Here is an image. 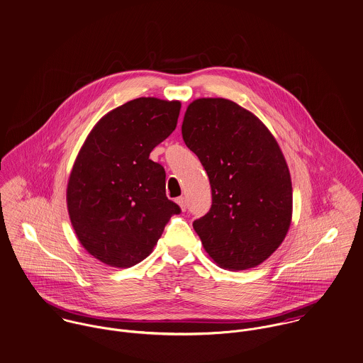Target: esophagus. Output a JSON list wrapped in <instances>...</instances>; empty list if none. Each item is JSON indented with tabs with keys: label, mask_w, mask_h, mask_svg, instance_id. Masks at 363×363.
Instances as JSON below:
<instances>
[{
	"label": "esophagus",
	"mask_w": 363,
	"mask_h": 363,
	"mask_svg": "<svg viewBox=\"0 0 363 363\" xmlns=\"http://www.w3.org/2000/svg\"><path fill=\"white\" fill-rule=\"evenodd\" d=\"M177 203H178V206L181 207V210H185V208H186V201H185V198H184V196L178 198V199H177Z\"/></svg>",
	"instance_id": "obj_1"
}]
</instances>
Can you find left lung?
I'll return each mask as SVG.
<instances>
[{"instance_id":"8db88e82","label":"left lung","mask_w":363,"mask_h":363,"mask_svg":"<svg viewBox=\"0 0 363 363\" xmlns=\"http://www.w3.org/2000/svg\"><path fill=\"white\" fill-rule=\"evenodd\" d=\"M182 138L211 186L208 213L194 221L204 250L233 272L262 264L292 220L291 175L276 138L255 114L221 97L188 106Z\"/></svg>"}]
</instances>
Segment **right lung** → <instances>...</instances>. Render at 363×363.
<instances>
[{"mask_svg": "<svg viewBox=\"0 0 363 363\" xmlns=\"http://www.w3.org/2000/svg\"><path fill=\"white\" fill-rule=\"evenodd\" d=\"M181 103L139 97L97 122L74 162L67 206L82 246L126 269L146 259L179 206L165 196V171L149 159L177 126Z\"/></svg>", "mask_w": 363, "mask_h": 363, "instance_id": "1", "label": "right lung"}]
</instances>
